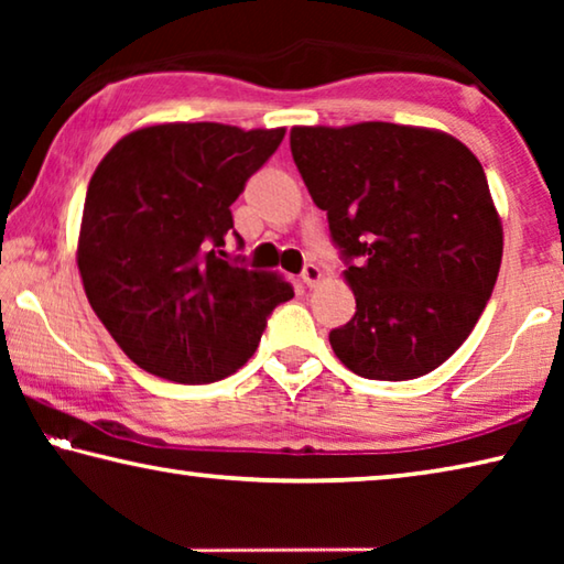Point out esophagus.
<instances>
[{"label": "esophagus", "mask_w": 564, "mask_h": 564, "mask_svg": "<svg viewBox=\"0 0 564 564\" xmlns=\"http://www.w3.org/2000/svg\"><path fill=\"white\" fill-rule=\"evenodd\" d=\"M321 279H323V273H321L318 265H305L303 273H301V281L308 285V289H316V285L321 283Z\"/></svg>", "instance_id": "34e87169"}]
</instances>
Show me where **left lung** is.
<instances>
[{
	"label": "left lung",
	"instance_id": "obj_1",
	"mask_svg": "<svg viewBox=\"0 0 564 564\" xmlns=\"http://www.w3.org/2000/svg\"><path fill=\"white\" fill-rule=\"evenodd\" d=\"M291 154L356 265V316L330 348L356 376L410 380L463 346L502 261L482 164L451 133L388 121L293 127Z\"/></svg>",
	"mask_w": 564,
	"mask_h": 564
}]
</instances>
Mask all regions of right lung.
I'll list each match as a JSON object with an SVG mask.
<instances>
[{
	"label": "right lung",
	"instance_id": "right-lung-1",
	"mask_svg": "<svg viewBox=\"0 0 564 564\" xmlns=\"http://www.w3.org/2000/svg\"><path fill=\"white\" fill-rule=\"evenodd\" d=\"M283 133L149 123L99 161L76 265L104 328L147 373L174 383L236 373L259 348L269 313L293 299L283 275L216 256L234 228L231 204Z\"/></svg>",
	"mask_w": 564,
	"mask_h": 564
}]
</instances>
